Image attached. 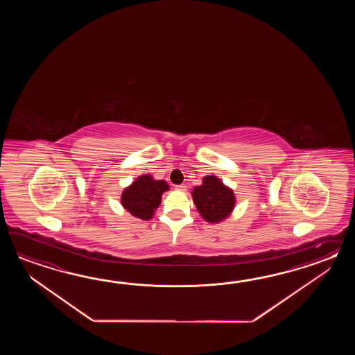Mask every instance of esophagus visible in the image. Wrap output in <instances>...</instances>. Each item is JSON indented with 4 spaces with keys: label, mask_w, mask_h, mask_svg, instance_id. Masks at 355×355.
<instances>
[{
    "label": "esophagus",
    "mask_w": 355,
    "mask_h": 355,
    "mask_svg": "<svg viewBox=\"0 0 355 355\" xmlns=\"http://www.w3.org/2000/svg\"><path fill=\"white\" fill-rule=\"evenodd\" d=\"M175 189H176V190H180V191H184V190H187V185H185V184H180V185H176Z\"/></svg>",
    "instance_id": "esophagus-1"
}]
</instances>
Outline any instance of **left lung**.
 Returning a JSON list of instances; mask_svg holds the SVG:
<instances>
[{"label": "left lung", "mask_w": 355, "mask_h": 355, "mask_svg": "<svg viewBox=\"0 0 355 355\" xmlns=\"http://www.w3.org/2000/svg\"><path fill=\"white\" fill-rule=\"evenodd\" d=\"M193 200L205 220L217 223L232 211L234 196L216 176H205L200 187L193 189Z\"/></svg>", "instance_id": "8db88e82"}]
</instances>
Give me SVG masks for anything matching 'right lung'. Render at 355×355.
<instances>
[{
    "instance_id": "obj_1",
    "label": "right lung",
    "mask_w": 355,
    "mask_h": 355,
    "mask_svg": "<svg viewBox=\"0 0 355 355\" xmlns=\"http://www.w3.org/2000/svg\"><path fill=\"white\" fill-rule=\"evenodd\" d=\"M168 190L165 181L153 180L150 175L139 176L121 194V204L137 218L148 220L159 205L161 196Z\"/></svg>"
}]
</instances>
